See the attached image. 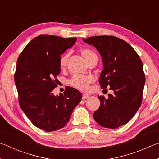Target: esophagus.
I'll return each instance as SVG.
<instances>
[{
    "mask_svg": "<svg viewBox=\"0 0 159 159\" xmlns=\"http://www.w3.org/2000/svg\"><path fill=\"white\" fill-rule=\"evenodd\" d=\"M89 96L88 94H86V93H83L82 94V99L83 100H84V99H87V98H89Z\"/></svg>",
    "mask_w": 159,
    "mask_h": 159,
    "instance_id": "1",
    "label": "esophagus"
}]
</instances>
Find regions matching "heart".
<instances>
[{
    "label": "heart",
    "mask_w": 159,
    "mask_h": 159,
    "mask_svg": "<svg viewBox=\"0 0 159 159\" xmlns=\"http://www.w3.org/2000/svg\"><path fill=\"white\" fill-rule=\"evenodd\" d=\"M80 54L84 58L86 62L88 63L93 57H96L95 52L89 48H82L80 50ZM69 58L68 54H65L61 56L59 59V68L61 70H64L67 66L68 60ZM93 82V78L87 75H75L70 80V84L72 87L77 89L81 91H87L90 84Z\"/></svg>",
    "instance_id": "obj_1"
}]
</instances>
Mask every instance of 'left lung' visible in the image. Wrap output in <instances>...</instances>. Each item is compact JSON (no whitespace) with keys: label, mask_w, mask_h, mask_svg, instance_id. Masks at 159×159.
I'll return each mask as SVG.
<instances>
[{"label":"left lung","mask_w":159,"mask_h":159,"mask_svg":"<svg viewBox=\"0 0 159 159\" xmlns=\"http://www.w3.org/2000/svg\"><path fill=\"white\" fill-rule=\"evenodd\" d=\"M83 40L95 47L102 57L101 87L114 91L107 98L98 96L101 105L93 118L100 126L116 129L128 123L140 107L145 82L143 62L129 43L115 36H93Z\"/></svg>","instance_id":"8db88e82"}]
</instances>
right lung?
<instances>
[{
	"instance_id": "1",
	"label": "right lung",
	"mask_w": 159,
	"mask_h": 159,
	"mask_svg": "<svg viewBox=\"0 0 159 159\" xmlns=\"http://www.w3.org/2000/svg\"><path fill=\"white\" fill-rule=\"evenodd\" d=\"M76 38L40 35L29 42L19 54L15 73L19 104L33 125L45 131L66 126L82 94L68 87L54 96L61 54L73 45Z\"/></svg>"
}]
</instances>
